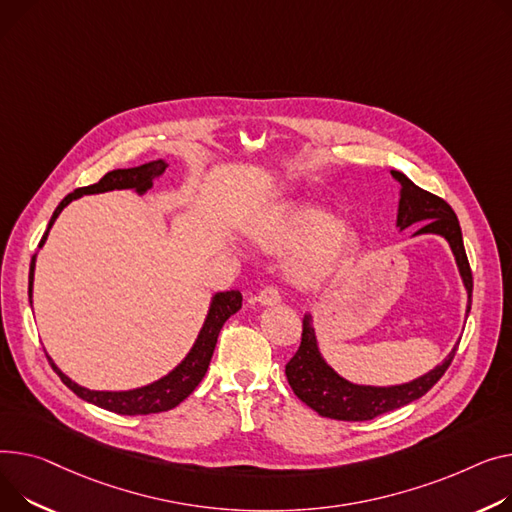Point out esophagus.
<instances>
[{
  "label": "esophagus",
  "mask_w": 512,
  "mask_h": 512,
  "mask_svg": "<svg viewBox=\"0 0 512 512\" xmlns=\"http://www.w3.org/2000/svg\"><path fill=\"white\" fill-rule=\"evenodd\" d=\"M257 300H259V304H261V306H274V304H278V302L282 300V296H280L278 288L269 286V288H263V290L259 292Z\"/></svg>",
  "instance_id": "obj_1"
}]
</instances>
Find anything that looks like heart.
<instances>
[{
	"label": "heart",
	"instance_id": "1",
	"mask_svg": "<svg viewBox=\"0 0 512 512\" xmlns=\"http://www.w3.org/2000/svg\"><path fill=\"white\" fill-rule=\"evenodd\" d=\"M253 238L269 251L292 249L286 263L288 278L300 288H313L348 263L356 230L346 220H331L327 210L302 206L259 226Z\"/></svg>",
	"mask_w": 512,
	"mask_h": 512
}]
</instances>
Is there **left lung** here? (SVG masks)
Wrapping results in <instances>:
<instances>
[{
    "label": "left lung",
    "instance_id": "8db88e82",
    "mask_svg": "<svg viewBox=\"0 0 512 512\" xmlns=\"http://www.w3.org/2000/svg\"><path fill=\"white\" fill-rule=\"evenodd\" d=\"M395 181H399V210H397V228L405 230L412 224H424L414 232L418 234H438L449 243L463 286L467 290V313L471 309V292H473V278L471 267L463 247V234L459 220L453 208L445 199L424 191L422 187L414 185L399 170H391ZM459 346V344H457ZM457 346L445 358V362L432 368L422 377L393 387H370V385H354L346 381L323 360L317 335L313 327V315L306 313L302 319V339L298 352L286 364V377L300 401L331 420H346V422H364L372 420L381 414L393 412L397 407H403L426 395L438 381L442 374L451 366Z\"/></svg>",
    "mask_w": 512,
    "mask_h": 512
}]
</instances>
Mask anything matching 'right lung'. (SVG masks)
I'll list each match as a JSON object with an SVG mask.
<instances>
[{"mask_svg": "<svg viewBox=\"0 0 512 512\" xmlns=\"http://www.w3.org/2000/svg\"><path fill=\"white\" fill-rule=\"evenodd\" d=\"M166 162L164 160H152L146 162L142 166H133V168H117L107 173L98 183L88 185V187H80L74 193H70L67 197H63V201L55 208L49 226L41 238L39 247L45 245L47 234L51 230V226L55 224L57 216L61 214V210L67 206V203L82 197V195H92V193H105V191H113V189H131L144 193L152 187V183L164 173L166 170ZM34 261H37V255H32L30 261V274H28V298L32 302V280H34ZM243 306V294L238 290H228V292H218L212 298L210 311L206 317V323H203L193 348L189 350V354L185 356V360L175 368L170 370L166 377L140 387V389H131V391H90L86 387H80L78 383H74L70 377L55 366V362L49 358L53 370L59 374V379L63 381V385L70 387L78 397H82L88 403H94L102 410H109L121 416H146V414H158V412H166L177 407L183 399H187L195 387L201 383V379L206 377L218 335L222 325L228 321L230 315H234L238 309Z\"/></svg>", "mask_w": 512, "mask_h": 512, "instance_id": "add662e5", "label": "right lung"}]
</instances>
